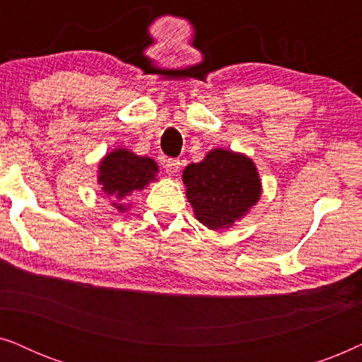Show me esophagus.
I'll return each instance as SVG.
<instances>
[{"label": "esophagus", "instance_id": "esophagus-1", "mask_svg": "<svg viewBox=\"0 0 362 362\" xmlns=\"http://www.w3.org/2000/svg\"><path fill=\"white\" fill-rule=\"evenodd\" d=\"M163 166H165V171L168 173V175L175 176L176 173L180 171L181 163H180V160H175V158H170V160L163 161Z\"/></svg>", "mask_w": 362, "mask_h": 362}]
</instances>
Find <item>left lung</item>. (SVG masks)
<instances>
[{"instance_id": "8db88e82", "label": "left lung", "mask_w": 362, "mask_h": 362, "mask_svg": "<svg viewBox=\"0 0 362 362\" xmlns=\"http://www.w3.org/2000/svg\"><path fill=\"white\" fill-rule=\"evenodd\" d=\"M182 182L196 219L212 230L234 226L262 194L254 161L222 148L211 150L201 163L186 166Z\"/></svg>"}]
</instances>
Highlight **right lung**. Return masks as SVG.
<instances>
[{"label": "right lung", "mask_w": 362, "mask_h": 362, "mask_svg": "<svg viewBox=\"0 0 362 362\" xmlns=\"http://www.w3.org/2000/svg\"><path fill=\"white\" fill-rule=\"evenodd\" d=\"M156 173L158 165L151 158L138 156L127 148H117L98 165V185L113 199L112 206L123 212L127 211V196L145 189L156 180Z\"/></svg>", "instance_id": "obj_1"}]
</instances>
